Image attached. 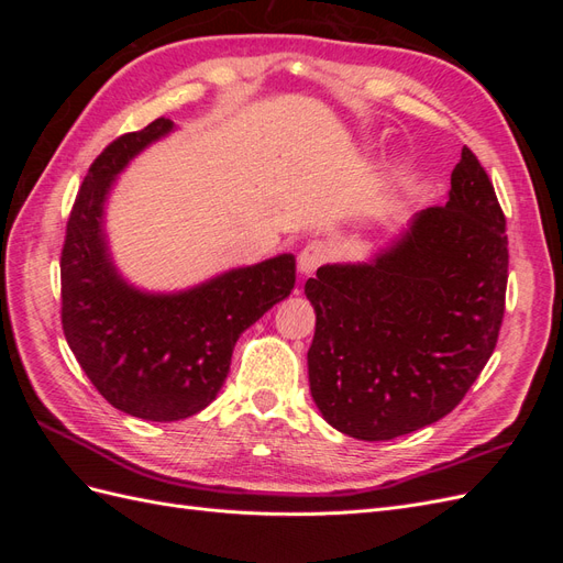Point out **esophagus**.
<instances>
[{
    "instance_id": "34e87169",
    "label": "esophagus",
    "mask_w": 563,
    "mask_h": 563,
    "mask_svg": "<svg viewBox=\"0 0 563 563\" xmlns=\"http://www.w3.org/2000/svg\"><path fill=\"white\" fill-rule=\"evenodd\" d=\"M327 261H329V246L323 242H310L298 253V272L302 277H308Z\"/></svg>"
}]
</instances>
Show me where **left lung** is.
Wrapping results in <instances>:
<instances>
[{
    "label": "left lung",
    "instance_id": "8db88e82",
    "mask_svg": "<svg viewBox=\"0 0 563 563\" xmlns=\"http://www.w3.org/2000/svg\"><path fill=\"white\" fill-rule=\"evenodd\" d=\"M505 213L470 147L446 207H430L371 263L305 282L317 312L310 391L323 420L364 441L451 413L498 343L507 288Z\"/></svg>",
    "mask_w": 563,
    "mask_h": 563
}]
</instances>
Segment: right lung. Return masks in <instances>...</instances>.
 Masks as SVG:
<instances>
[{
  "instance_id": "add662e5",
  "label": "right lung",
  "mask_w": 563,
  "mask_h": 563,
  "mask_svg": "<svg viewBox=\"0 0 563 563\" xmlns=\"http://www.w3.org/2000/svg\"><path fill=\"white\" fill-rule=\"evenodd\" d=\"M172 129V119L159 117L100 152L73 203L60 253L67 345L114 408L155 422L207 408L228 378L236 338L296 286L291 253L168 296L143 294L117 275L103 234L112 180Z\"/></svg>"
}]
</instances>
